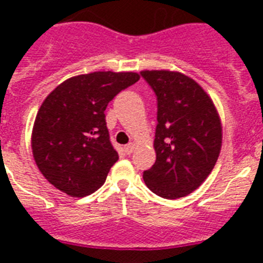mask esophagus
Instances as JSON below:
<instances>
[{"label":"esophagus","mask_w":263,"mask_h":263,"mask_svg":"<svg viewBox=\"0 0 263 263\" xmlns=\"http://www.w3.org/2000/svg\"><path fill=\"white\" fill-rule=\"evenodd\" d=\"M124 152H125V154H127V155L132 154V153L134 152V143H129V145L125 146Z\"/></svg>","instance_id":"obj_1"}]
</instances>
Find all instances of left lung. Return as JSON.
<instances>
[{"instance_id": "obj_1", "label": "left lung", "mask_w": 263, "mask_h": 263, "mask_svg": "<svg viewBox=\"0 0 263 263\" xmlns=\"http://www.w3.org/2000/svg\"><path fill=\"white\" fill-rule=\"evenodd\" d=\"M157 96L154 148L157 159L143 171L158 196L178 199L195 191L210 175L221 150V122L203 88L180 72L142 71Z\"/></svg>"}]
</instances>
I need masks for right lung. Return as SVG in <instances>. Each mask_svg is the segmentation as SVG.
Masks as SVG:
<instances>
[{"label":"right lung","mask_w":263,"mask_h":263,"mask_svg":"<svg viewBox=\"0 0 263 263\" xmlns=\"http://www.w3.org/2000/svg\"><path fill=\"white\" fill-rule=\"evenodd\" d=\"M139 80L136 72H92L63 81L46 97L31 136L39 171L72 197H84L105 182L118 160L106 127L105 109Z\"/></svg>","instance_id":"1"}]
</instances>
